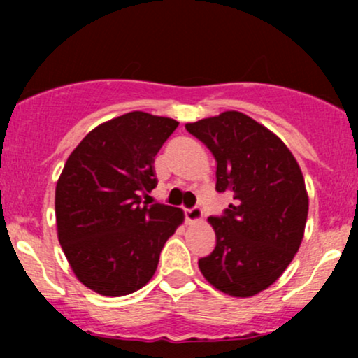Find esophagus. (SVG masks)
<instances>
[{
  "instance_id": "34e87169",
  "label": "esophagus",
  "mask_w": 358,
  "mask_h": 358,
  "mask_svg": "<svg viewBox=\"0 0 358 358\" xmlns=\"http://www.w3.org/2000/svg\"><path fill=\"white\" fill-rule=\"evenodd\" d=\"M202 208L200 207H192V208H187V210H185V219H187L188 222H199L200 219H202Z\"/></svg>"
}]
</instances>
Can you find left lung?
Returning a JSON list of instances; mask_svg holds the SVG:
<instances>
[{
  "label": "left lung",
  "mask_w": 358,
  "mask_h": 358,
  "mask_svg": "<svg viewBox=\"0 0 358 358\" xmlns=\"http://www.w3.org/2000/svg\"><path fill=\"white\" fill-rule=\"evenodd\" d=\"M185 127L215 158V190L234 199L222 215L208 217L217 242L199 268L222 293L254 296L298 252L308 217L305 178L285 143L245 114L227 110Z\"/></svg>",
  "instance_id": "8db88e82"
}]
</instances>
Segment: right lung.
Instances as JSON below:
<instances>
[{"instance_id": "obj_1", "label": "right lung", "mask_w": 358, "mask_h": 358, "mask_svg": "<svg viewBox=\"0 0 358 358\" xmlns=\"http://www.w3.org/2000/svg\"><path fill=\"white\" fill-rule=\"evenodd\" d=\"M176 127L170 117L122 114L94 127L62 170L55 188L59 242L79 281L102 296L145 286L183 222L180 208L143 202L158 183L155 156Z\"/></svg>"}]
</instances>
